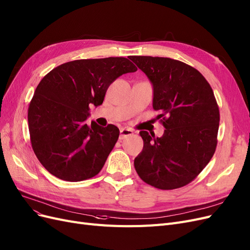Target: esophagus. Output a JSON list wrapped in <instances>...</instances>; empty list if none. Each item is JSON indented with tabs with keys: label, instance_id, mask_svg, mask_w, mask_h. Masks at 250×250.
<instances>
[{
	"label": "esophagus",
	"instance_id": "34e87169",
	"mask_svg": "<svg viewBox=\"0 0 250 250\" xmlns=\"http://www.w3.org/2000/svg\"><path fill=\"white\" fill-rule=\"evenodd\" d=\"M131 134H133V131L131 130V129L122 128L121 130H120V137H119V139L122 141V140L125 139V137H127V136H129V135H131Z\"/></svg>",
	"mask_w": 250,
	"mask_h": 250
}]
</instances>
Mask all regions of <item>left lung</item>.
I'll use <instances>...</instances> for the list:
<instances>
[{
  "label": "left lung",
  "instance_id": "obj_1",
  "mask_svg": "<svg viewBox=\"0 0 250 250\" xmlns=\"http://www.w3.org/2000/svg\"><path fill=\"white\" fill-rule=\"evenodd\" d=\"M153 85V108L165 133L141 131L143 151L134 159L147 184L170 190L190 183L211 160L217 146L219 108L207 80L178 60L149 56L129 58Z\"/></svg>",
  "mask_w": 250,
  "mask_h": 250
}]
</instances>
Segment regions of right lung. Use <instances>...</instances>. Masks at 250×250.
Here are the masks:
<instances>
[{
    "instance_id": "right-lung-1",
    "label": "right lung",
    "mask_w": 250,
    "mask_h": 250,
    "mask_svg": "<svg viewBox=\"0 0 250 250\" xmlns=\"http://www.w3.org/2000/svg\"><path fill=\"white\" fill-rule=\"evenodd\" d=\"M137 68L126 58L75 60L48 72L28 109L34 153L55 177L79 182L96 176L119 139V128L85 120L102 104L109 84Z\"/></svg>"
}]
</instances>
